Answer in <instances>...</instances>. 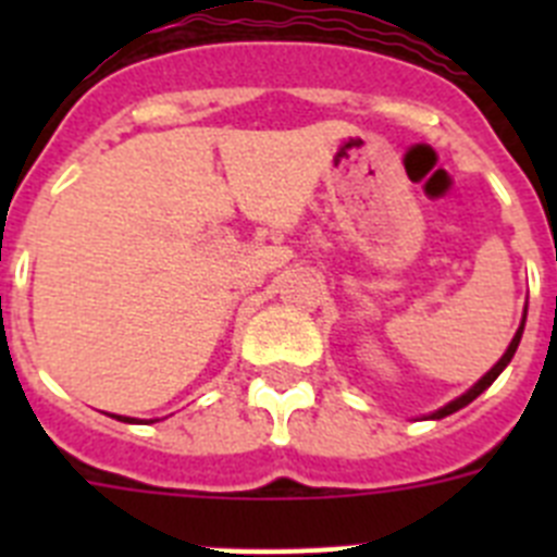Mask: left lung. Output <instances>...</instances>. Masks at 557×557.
<instances>
[{"label":"left lung","instance_id":"8db88e82","mask_svg":"<svg viewBox=\"0 0 557 557\" xmlns=\"http://www.w3.org/2000/svg\"><path fill=\"white\" fill-rule=\"evenodd\" d=\"M524 321H528V307H524V318H521L519 329H516L513 339H510L508 351L502 354V357H499V362H496V366L491 368V371L485 373V376H482L480 382H474V385H471L469 391L462 393V396H457L455 401H449V405H444V407H441V410L430 412V416H426V418H435V421H437V418H446V416H451V412H457V410H462V407H466V405H471V401H474V398L480 396L482 391H488V387L494 385V379L499 376V373L505 371V368H508V362H510V359H513L516 348H519V343H521V332H524Z\"/></svg>","mask_w":557,"mask_h":557}]
</instances>
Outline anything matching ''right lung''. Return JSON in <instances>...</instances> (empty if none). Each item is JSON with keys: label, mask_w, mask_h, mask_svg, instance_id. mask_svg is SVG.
<instances>
[{"label": "right lung", "mask_w": 557, "mask_h": 557, "mask_svg": "<svg viewBox=\"0 0 557 557\" xmlns=\"http://www.w3.org/2000/svg\"><path fill=\"white\" fill-rule=\"evenodd\" d=\"M116 421H125V424H152V421H139V418H127V416H116Z\"/></svg>", "instance_id": "1"}]
</instances>
